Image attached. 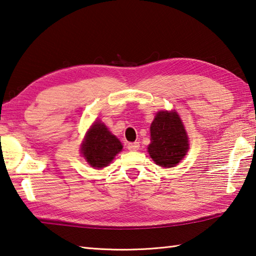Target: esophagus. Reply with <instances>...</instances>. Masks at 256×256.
I'll return each mask as SVG.
<instances>
[{
    "label": "esophagus",
    "instance_id": "34e87169",
    "mask_svg": "<svg viewBox=\"0 0 256 256\" xmlns=\"http://www.w3.org/2000/svg\"><path fill=\"white\" fill-rule=\"evenodd\" d=\"M128 148L130 150L131 152H134V151H138V150L140 148V143L138 142H134V143H128Z\"/></svg>",
    "mask_w": 256,
    "mask_h": 256
}]
</instances>
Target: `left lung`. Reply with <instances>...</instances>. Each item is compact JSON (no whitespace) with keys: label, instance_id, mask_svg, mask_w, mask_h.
Returning a JSON list of instances; mask_svg holds the SVG:
<instances>
[{"label":"left lung","instance_id":"8db88e82","mask_svg":"<svg viewBox=\"0 0 256 256\" xmlns=\"http://www.w3.org/2000/svg\"><path fill=\"white\" fill-rule=\"evenodd\" d=\"M150 156L160 166L173 168L188 150V138L176 112H158L151 124Z\"/></svg>","mask_w":256,"mask_h":256}]
</instances>
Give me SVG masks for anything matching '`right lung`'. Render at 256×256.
Masks as SVG:
<instances>
[{
    "mask_svg": "<svg viewBox=\"0 0 256 256\" xmlns=\"http://www.w3.org/2000/svg\"><path fill=\"white\" fill-rule=\"evenodd\" d=\"M122 144L101 122L96 121L86 134L81 151L88 163L95 168L106 166L122 151Z\"/></svg>",
    "mask_w": 256,
    "mask_h": 256,
    "instance_id": "obj_1",
    "label": "right lung"
}]
</instances>
